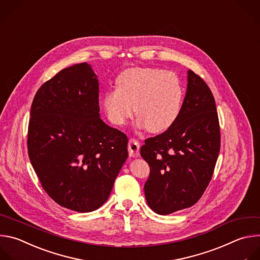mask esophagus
Here are the masks:
<instances>
[{
    "mask_svg": "<svg viewBox=\"0 0 260 260\" xmlns=\"http://www.w3.org/2000/svg\"><path fill=\"white\" fill-rule=\"evenodd\" d=\"M139 149H140V144L139 142L134 139L131 138L129 140V144H128V150H129V155L132 158H137L139 155Z\"/></svg>",
    "mask_w": 260,
    "mask_h": 260,
    "instance_id": "esophagus-1",
    "label": "esophagus"
}]
</instances>
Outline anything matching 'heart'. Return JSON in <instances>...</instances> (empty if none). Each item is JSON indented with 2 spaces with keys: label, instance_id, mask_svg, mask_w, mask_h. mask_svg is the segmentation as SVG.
Segmentation results:
<instances>
[{
  "label": "heart",
  "instance_id": "1",
  "mask_svg": "<svg viewBox=\"0 0 260 260\" xmlns=\"http://www.w3.org/2000/svg\"><path fill=\"white\" fill-rule=\"evenodd\" d=\"M117 88L107 91L102 107L108 119L123 126L133 116L136 125L150 133L168 130L180 115L183 87L179 78L170 72L153 68H132L117 79Z\"/></svg>",
  "mask_w": 260,
  "mask_h": 260
}]
</instances>
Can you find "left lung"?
<instances>
[{
	"mask_svg": "<svg viewBox=\"0 0 260 260\" xmlns=\"http://www.w3.org/2000/svg\"><path fill=\"white\" fill-rule=\"evenodd\" d=\"M220 149L215 100L207 84L187 71L179 117L164 133L140 148L150 174L144 184L149 208L160 215L194 205L208 186Z\"/></svg>",
	"mask_w": 260,
	"mask_h": 260,
	"instance_id": "left-lung-1",
	"label": "left lung"
}]
</instances>
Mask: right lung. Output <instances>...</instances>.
Masks as SVG:
<instances>
[{"instance_id": "right-lung-1", "label": "right lung", "mask_w": 260, "mask_h": 260, "mask_svg": "<svg viewBox=\"0 0 260 260\" xmlns=\"http://www.w3.org/2000/svg\"><path fill=\"white\" fill-rule=\"evenodd\" d=\"M97 76L87 62L60 71L35 95L28 157L43 188L81 213L107 202L128 158V138L100 119Z\"/></svg>"}]
</instances>
